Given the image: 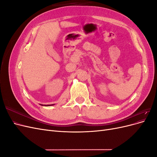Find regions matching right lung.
Instances as JSON below:
<instances>
[{
    "label": "right lung",
    "mask_w": 157,
    "mask_h": 157,
    "mask_svg": "<svg viewBox=\"0 0 157 157\" xmlns=\"http://www.w3.org/2000/svg\"><path fill=\"white\" fill-rule=\"evenodd\" d=\"M45 106H46V105H45ZM48 106H49V105H48Z\"/></svg>",
    "instance_id": "add662e5"
}]
</instances>
